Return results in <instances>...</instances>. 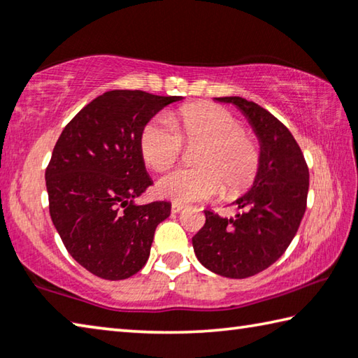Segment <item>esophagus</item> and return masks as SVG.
<instances>
[{
    "label": "esophagus",
    "mask_w": 358,
    "mask_h": 358,
    "mask_svg": "<svg viewBox=\"0 0 358 358\" xmlns=\"http://www.w3.org/2000/svg\"><path fill=\"white\" fill-rule=\"evenodd\" d=\"M185 208V205H181V203H172V213L173 215H177V213H180L181 210Z\"/></svg>",
    "instance_id": "1"
}]
</instances>
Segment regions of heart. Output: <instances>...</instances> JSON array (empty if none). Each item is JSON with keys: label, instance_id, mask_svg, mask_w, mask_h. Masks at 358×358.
Returning <instances> with one entry per match:
<instances>
[{"label": "heart", "instance_id": "1", "mask_svg": "<svg viewBox=\"0 0 358 358\" xmlns=\"http://www.w3.org/2000/svg\"><path fill=\"white\" fill-rule=\"evenodd\" d=\"M181 137L202 142L194 162L199 167L175 169L157 180V194L175 202L208 201L220 194L238 196L252 185L260 167V147L232 113L220 106L191 104L173 115L148 121L141 132V151L155 171L178 159Z\"/></svg>", "mask_w": 358, "mask_h": 358}]
</instances>
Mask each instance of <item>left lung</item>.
<instances>
[{
  "mask_svg": "<svg viewBox=\"0 0 358 358\" xmlns=\"http://www.w3.org/2000/svg\"><path fill=\"white\" fill-rule=\"evenodd\" d=\"M245 115L260 147V167L234 203L241 213L222 217L205 210V226L192 237L194 252L216 275L243 280L280 259L306 210L310 172L299 143L280 120L240 96L215 98Z\"/></svg>",
  "mask_w": 358,
  "mask_h": 358,
  "instance_id": "1",
  "label": "left lung"
}]
</instances>
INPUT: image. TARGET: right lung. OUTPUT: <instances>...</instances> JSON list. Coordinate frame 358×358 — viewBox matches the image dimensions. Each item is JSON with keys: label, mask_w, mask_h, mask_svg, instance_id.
I'll return each mask as SVG.
<instances>
[{"label": "right lung", "mask_w": 358, "mask_h": 358, "mask_svg": "<svg viewBox=\"0 0 358 358\" xmlns=\"http://www.w3.org/2000/svg\"><path fill=\"white\" fill-rule=\"evenodd\" d=\"M181 96L112 90L85 106L63 129L45 171L48 208L66 250L102 280H126L150 257L171 202L136 203L153 180L141 132Z\"/></svg>", "instance_id": "add662e5"}]
</instances>
